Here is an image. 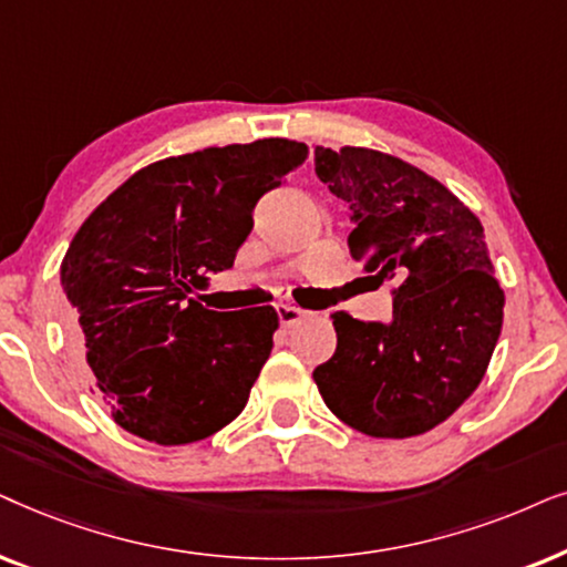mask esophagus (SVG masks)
<instances>
[{
    "mask_svg": "<svg viewBox=\"0 0 567 567\" xmlns=\"http://www.w3.org/2000/svg\"><path fill=\"white\" fill-rule=\"evenodd\" d=\"M277 316H279V323H282L285 329H290L292 323H298L300 319H303L306 311H303V308L292 306V303H282V306H277Z\"/></svg>",
    "mask_w": 567,
    "mask_h": 567,
    "instance_id": "obj_1",
    "label": "esophagus"
}]
</instances>
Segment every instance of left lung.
I'll return each mask as SVG.
<instances>
[{"label":"left lung","mask_w":567,"mask_h":567,"mask_svg":"<svg viewBox=\"0 0 567 567\" xmlns=\"http://www.w3.org/2000/svg\"><path fill=\"white\" fill-rule=\"evenodd\" d=\"M316 176L352 213L350 256L394 282L389 323L331 313L337 350L313 371L323 402L373 437H412L474 394L505 296L477 215L441 181L368 147H316Z\"/></svg>","instance_id":"left-lung-1"}]
</instances>
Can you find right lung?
<instances>
[{
	"instance_id": "obj_1",
	"label": "right lung",
	"mask_w": 567,
	"mask_h": 567,
	"mask_svg": "<svg viewBox=\"0 0 567 567\" xmlns=\"http://www.w3.org/2000/svg\"><path fill=\"white\" fill-rule=\"evenodd\" d=\"M308 157L282 137L165 157L101 202L62 261L72 337L126 433L202 441L244 412L271 352V306L209 311L194 290L230 269L254 207Z\"/></svg>"
}]
</instances>
